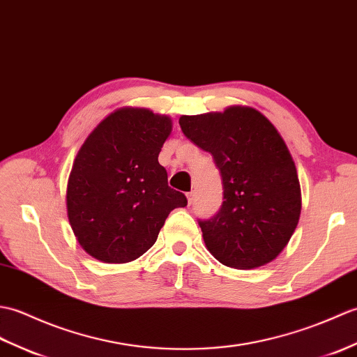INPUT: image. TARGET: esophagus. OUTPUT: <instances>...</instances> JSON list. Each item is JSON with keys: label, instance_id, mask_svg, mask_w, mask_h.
<instances>
[{"label": "esophagus", "instance_id": "34e87169", "mask_svg": "<svg viewBox=\"0 0 357 357\" xmlns=\"http://www.w3.org/2000/svg\"><path fill=\"white\" fill-rule=\"evenodd\" d=\"M186 197H188V203H189V204H192V203H194V200H195V192H192V191H191V192H188V194H186Z\"/></svg>", "mask_w": 357, "mask_h": 357}]
</instances>
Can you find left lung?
<instances>
[{
    "label": "left lung",
    "mask_w": 357,
    "mask_h": 357,
    "mask_svg": "<svg viewBox=\"0 0 357 357\" xmlns=\"http://www.w3.org/2000/svg\"><path fill=\"white\" fill-rule=\"evenodd\" d=\"M185 136L206 153L223 180V204L199 220L206 248L221 264L253 268L286 248L301 213L295 163L280 132L259 112L181 116Z\"/></svg>",
    "instance_id": "obj_1"
}]
</instances>
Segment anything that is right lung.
<instances>
[{"mask_svg": "<svg viewBox=\"0 0 357 357\" xmlns=\"http://www.w3.org/2000/svg\"><path fill=\"white\" fill-rule=\"evenodd\" d=\"M171 119L123 108L104 119L79 149L67 186V212L79 244L104 263H130L155 243L185 194L168 186L158 154Z\"/></svg>", "mask_w": 357, "mask_h": 357, "instance_id": "1", "label": "right lung"}]
</instances>
